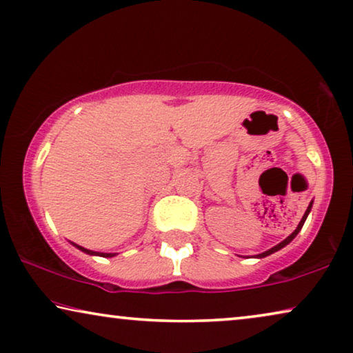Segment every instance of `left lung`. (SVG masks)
<instances>
[{"label":"left lung","mask_w":353,"mask_h":353,"mask_svg":"<svg viewBox=\"0 0 353 353\" xmlns=\"http://www.w3.org/2000/svg\"><path fill=\"white\" fill-rule=\"evenodd\" d=\"M310 208H312V203H310V205H309V208H307L305 214H304V216H302V219H301V222H299V225H297V228H296V230H294V232H292V233H291V235L286 238V240H283V241L280 243V245H276V246H274V248H272V250H269V251L262 252V254H259V256H257V257H265V256H269V254H272V252H275V251H278V250H281V248H285V246L288 245V243H291L292 240H294V236L297 235V233H299V230H301V228H302V225H304V222H305V219H307V216H309V212H310Z\"/></svg>","instance_id":"8db88e82"}]
</instances>
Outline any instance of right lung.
Listing matches in <instances>:
<instances>
[{
	"label": "right lung",
	"mask_w": 353,
	"mask_h": 353,
	"mask_svg": "<svg viewBox=\"0 0 353 353\" xmlns=\"http://www.w3.org/2000/svg\"><path fill=\"white\" fill-rule=\"evenodd\" d=\"M77 248H78V250L84 251V252H88V254H97V256H102V257H112V256H115V254H112V252H101V254H99V252H94V251L84 250V248H81V246H77Z\"/></svg>",
	"instance_id": "right-lung-1"
}]
</instances>
